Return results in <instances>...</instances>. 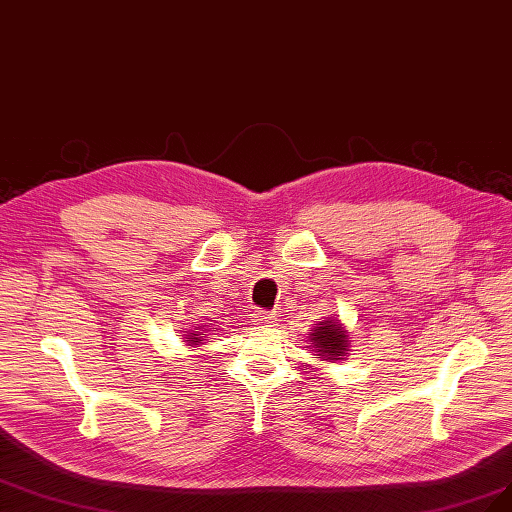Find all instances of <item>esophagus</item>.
<instances>
[{
    "instance_id": "obj_1",
    "label": "esophagus",
    "mask_w": 512,
    "mask_h": 512,
    "mask_svg": "<svg viewBox=\"0 0 512 512\" xmlns=\"http://www.w3.org/2000/svg\"><path fill=\"white\" fill-rule=\"evenodd\" d=\"M254 321H256V325H262V327L275 325V317H273L271 313H267V311H260V313L254 317Z\"/></svg>"
}]
</instances>
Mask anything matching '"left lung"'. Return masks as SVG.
<instances>
[{
  "label": "left lung",
  "instance_id": "left-lung-1",
  "mask_svg": "<svg viewBox=\"0 0 512 512\" xmlns=\"http://www.w3.org/2000/svg\"><path fill=\"white\" fill-rule=\"evenodd\" d=\"M309 344L321 361H338L349 351V338L338 319H325L315 323L309 334Z\"/></svg>",
  "mask_w": 512,
  "mask_h": 512
}]
</instances>
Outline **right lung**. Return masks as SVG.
I'll return each mask as SVG.
<instances>
[{"mask_svg": "<svg viewBox=\"0 0 512 512\" xmlns=\"http://www.w3.org/2000/svg\"><path fill=\"white\" fill-rule=\"evenodd\" d=\"M189 338L185 340L189 346H193V344H197V342H201V338H203V334L201 332H191V334H187Z\"/></svg>", "mask_w": 512, "mask_h": 512, "instance_id": "add662e5", "label": "right lung"}]
</instances>
